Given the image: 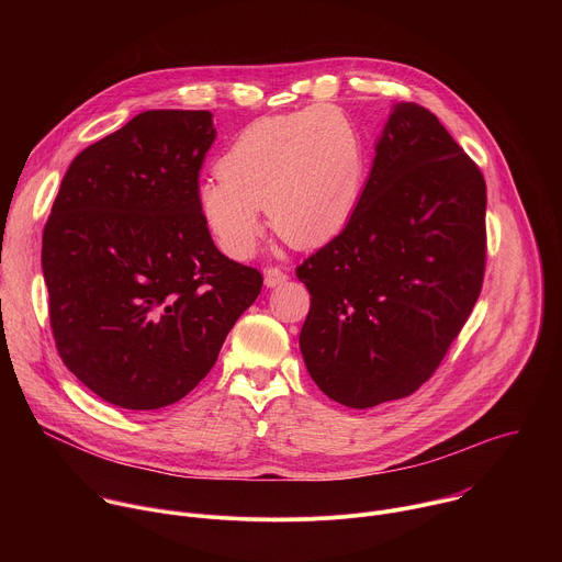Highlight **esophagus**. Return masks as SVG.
I'll list each match as a JSON object with an SVG mask.
<instances>
[{"instance_id":"34e87169","label":"esophagus","mask_w":562,"mask_h":562,"mask_svg":"<svg viewBox=\"0 0 562 562\" xmlns=\"http://www.w3.org/2000/svg\"><path fill=\"white\" fill-rule=\"evenodd\" d=\"M286 280H289V276H286L280 267H269V269L265 271V284H267L269 289H276V286L284 284Z\"/></svg>"}]
</instances>
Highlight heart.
Returning <instances> with one entry per match:
<instances>
[{"label":"heart","mask_w":562,"mask_h":562,"mask_svg":"<svg viewBox=\"0 0 562 562\" xmlns=\"http://www.w3.org/2000/svg\"><path fill=\"white\" fill-rule=\"evenodd\" d=\"M198 187L200 215L217 247L247 260L262 233V209L293 247H319L351 220L367 178L364 139L334 104L260 117Z\"/></svg>","instance_id":"heart-1"}]
</instances>
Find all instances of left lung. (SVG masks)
I'll list each match as a JSON object with an SVG mask.
<instances>
[{
    "instance_id": "8db88e82",
    "label": "left lung",
    "mask_w": 562,
    "mask_h": 562,
    "mask_svg": "<svg viewBox=\"0 0 562 562\" xmlns=\"http://www.w3.org/2000/svg\"><path fill=\"white\" fill-rule=\"evenodd\" d=\"M485 211L483 173L438 117L393 104L351 220L295 271L300 351L331 400L369 409L431 378L483 286Z\"/></svg>"
}]
</instances>
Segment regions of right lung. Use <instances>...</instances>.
I'll list each match as a JSON object with an SVG mask.
<instances>
[{
	"label": "right lung",
	"mask_w": 562,
	"mask_h": 562,
	"mask_svg": "<svg viewBox=\"0 0 562 562\" xmlns=\"http://www.w3.org/2000/svg\"><path fill=\"white\" fill-rule=\"evenodd\" d=\"M209 111H146L79 153L42 237L57 351L106 403L153 412L193 391L260 295L198 209Z\"/></svg>",
	"instance_id": "obj_1"
}]
</instances>
